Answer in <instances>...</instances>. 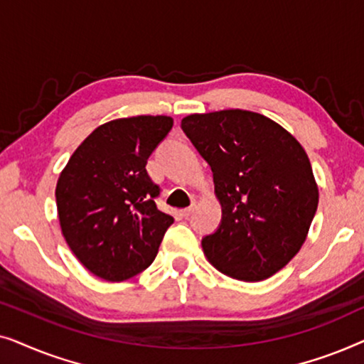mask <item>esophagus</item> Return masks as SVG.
Returning a JSON list of instances; mask_svg holds the SVG:
<instances>
[{
	"mask_svg": "<svg viewBox=\"0 0 364 364\" xmlns=\"http://www.w3.org/2000/svg\"><path fill=\"white\" fill-rule=\"evenodd\" d=\"M192 212H193V205L183 208V210H182V217H191Z\"/></svg>",
	"mask_w": 364,
	"mask_h": 364,
	"instance_id": "34e87169",
	"label": "esophagus"
}]
</instances>
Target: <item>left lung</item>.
Wrapping results in <instances>:
<instances>
[{
  "mask_svg": "<svg viewBox=\"0 0 364 364\" xmlns=\"http://www.w3.org/2000/svg\"><path fill=\"white\" fill-rule=\"evenodd\" d=\"M182 131L213 173L220 225L202 238L225 275L260 282L300 252L318 207L311 164L300 142L262 114L227 109L191 114Z\"/></svg>",
  "mask_w": 364,
  "mask_h": 364,
  "instance_id": "8db88e82",
  "label": "left lung"
}]
</instances>
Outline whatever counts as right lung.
<instances>
[{
    "mask_svg": "<svg viewBox=\"0 0 364 364\" xmlns=\"http://www.w3.org/2000/svg\"><path fill=\"white\" fill-rule=\"evenodd\" d=\"M173 126L167 116L106 122L89 134L56 186L58 215L69 248L89 272L127 280L151 265L173 218L161 212V193L147 159Z\"/></svg>",
    "mask_w": 364,
    "mask_h": 364,
    "instance_id": "add662e5",
    "label": "right lung"
}]
</instances>
